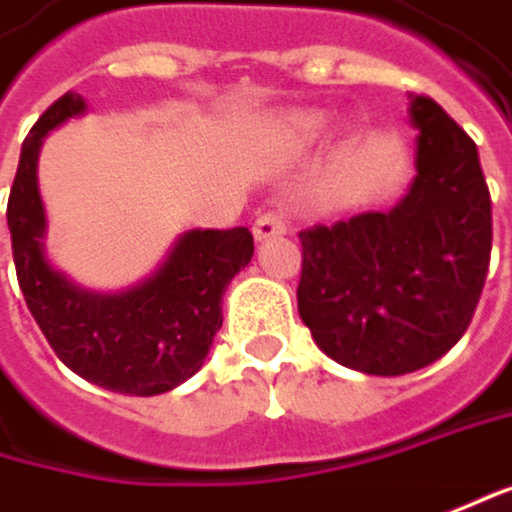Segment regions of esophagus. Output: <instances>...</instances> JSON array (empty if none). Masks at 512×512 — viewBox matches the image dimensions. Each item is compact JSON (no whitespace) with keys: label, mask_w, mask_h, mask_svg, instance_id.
<instances>
[{"label":"esophagus","mask_w":512,"mask_h":512,"mask_svg":"<svg viewBox=\"0 0 512 512\" xmlns=\"http://www.w3.org/2000/svg\"><path fill=\"white\" fill-rule=\"evenodd\" d=\"M282 233H288V218H285V212H279V209H268V212H262L256 221H253V236L259 238H274L282 236Z\"/></svg>","instance_id":"obj_1"}]
</instances>
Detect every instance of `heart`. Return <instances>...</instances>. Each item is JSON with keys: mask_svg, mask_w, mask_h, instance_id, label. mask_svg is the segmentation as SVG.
<instances>
[{"mask_svg": "<svg viewBox=\"0 0 512 512\" xmlns=\"http://www.w3.org/2000/svg\"><path fill=\"white\" fill-rule=\"evenodd\" d=\"M323 128H326V119L323 116H317V113H300V116H291L285 122L282 136H285V142L291 148H303V145L314 142L323 133Z\"/></svg>", "mask_w": 512, "mask_h": 512, "instance_id": "b5f03b06", "label": "heart"}]
</instances>
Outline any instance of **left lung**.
I'll return each instance as SVG.
<instances>
[{
    "label": "left lung",
    "mask_w": 512,
    "mask_h": 512,
    "mask_svg": "<svg viewBox=\"0 0 512 512\" xmlns=\"http://www.w3.org/2000/svg\"><path fill=\"white\" fill-rule=\"evenodd\" d=\"M417 177L390 212L300 233L297 309L329 358L367 376H405L460 341L484 291L493 201L472 136L425 92Z\"/></svg>",
    "instance_id": "left-lung-1"
}]
</instances>
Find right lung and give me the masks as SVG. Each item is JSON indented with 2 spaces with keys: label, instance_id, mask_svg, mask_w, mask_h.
<instances>
[{
  "label": "right lung",
  "instance_id": "add662e5",
  "mask_svg": "<svg viewBox=\"0 0 512 512\" xmlns=\"http://www.w3.org/2000/svg\"><path fill=\"white\" fill-rule=\"evenodd\" d=\"M81 110V95H60L22 142L8 198L19 288L72 373L113 393L157 396L201 370L224 320V288L253 256V233L247 227L192 230L157 274L125 294L98 297L66 282L52 271L40 244L46 215L37 192V154L43 136Z\"/></svg>",
  "mask_w": 512,
  "mask_h": 512
}]
</instances>
